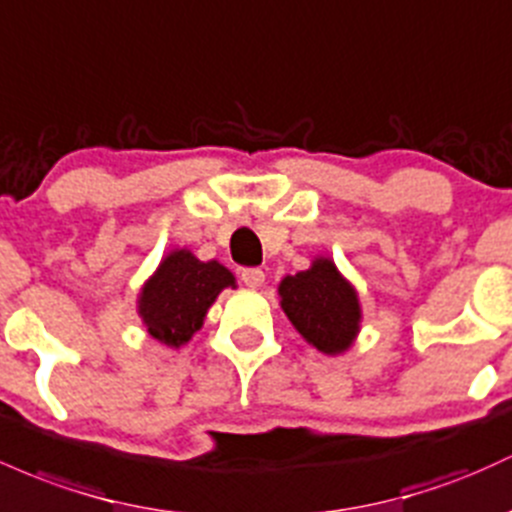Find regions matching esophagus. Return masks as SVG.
Segmentation results:
<instances>
[{
  "instance_id": "1",
  "label": "esophagus",
  "mask_w": 512,
  "mask_h": 512,
  "mask_svg": "<svg viewBox=\"0 0 512 512\" xmlns=\"http://www.w3.org/2000/svg\"><path fill=\"white\" fill-rule=\"evenodd\" d=\"M240 279H243V284L250 286V289H260V286L265 284V272H262V269H243V272H240Z\"/></svg>"
}]
</instances>
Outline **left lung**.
I'll use <instances>...</instances> for the list:
<instances>
[{"mask_svg":"<svg viewBox=\"0 0 512 512\" xmlns=\"http://www.w3.org/2000/svg\"><path fill=\"white\" fill-rule=\"evenodd\" d=\"M279 296L291 325L323 355H340L355 342L362 308L355 286L330 257H316L306 272L284 277Z\"/></svg>","mask_w":512,"mask_h":512,"instance_id":"left-lung-1","label":"left lung"}]
</instances>
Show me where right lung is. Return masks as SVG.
<instances>
[{
    "label": "right lung",
    "mask_w": 512,
    "mask_h": 512,
    "mask_svg": "<svg viewBox=\"0 0 512 512\" xmlns=\"http://www.w3.org/2000/svg\"><path fill=\"white\" fill-rule=\"evenodd\" d=\"M235 277L221 262H201L189 250H172L138 296V313L157 342L182 347L204 325L206 311Z\"/></svg>",
    "instance_id": "1"
}]
</instances>
